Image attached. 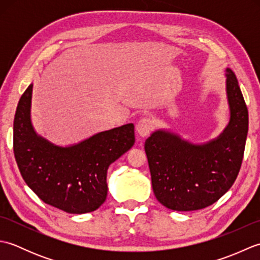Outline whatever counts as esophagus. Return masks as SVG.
I'll return each mask as SVG.
<instances>
[{"label": "esophagus", "mask_w": 260, "mask_h": 260, "mask_svg": "<svg viewBox=\"0 0 260 260\" xmlns=\"http://www.w3.org/2000/svg\"><path fill=\"white\" fill-rule=\"evenodd\" d=\"M153 127H154V124H153L152 119L142 118L139 120V123L136 124V132L141 137H145L151 133Z\"/></svg>", "instance_id": "esophagus-1"}]
</instances>
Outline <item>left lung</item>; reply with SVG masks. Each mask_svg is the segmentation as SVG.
<instances>
[{
	"label": "left lung",
	"mask_w": 260,
	"mask_h": 260,
	"mask_svg": "<svg viewBox=\"0 0 260 260\" xmlns=\"http://www.w3.org/2000/svg\"><path fill=\"white\" fill-rule=\"evenodd\" d=\"M229 121L217 137L192 143L171 129L154 131L145 141L153 192L174 211L211 206L239 173L248 133V109L235 73L224 69Z\"/></svg>",
	"instance_id": "obj_1"
}]
</instances>
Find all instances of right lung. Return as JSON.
Segmentation results:
<instances>
[{"instance_id": "obj_1", "label": "right lung", "mask_w": 260, "mask_h": 260, "mask_svg": "<svg viewBox=\"0 0 260 260\" xmlns=\"http://www.w3.org/2000/svg\"><path fill=\"white\" fill-rule=\"evenodd\" d=\"M33 84L16 108L13 150L22 178L43 202L67 213L95 211L107 198V171L135 143L134 124L99 132L70 145H58L33 127Z\"/></svg>"}]
</instances>
